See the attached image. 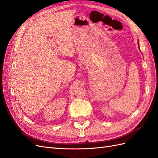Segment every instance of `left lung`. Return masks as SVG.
<instances>
[{
    "label": "left lung",
    "instance_id": "obj_1",
    "mask_svg": "<svg viewBox=\"0 0 158 158\" xmlns=\"http://www.w3.org/2000/svg\"><path fill=\"white\" fill-rule=\"evenodd\" d=\"M138 47H139V43H138Z\"/></svg>",
    "mask_w": 158,
    "mask_h": 158
}]
</instances>
